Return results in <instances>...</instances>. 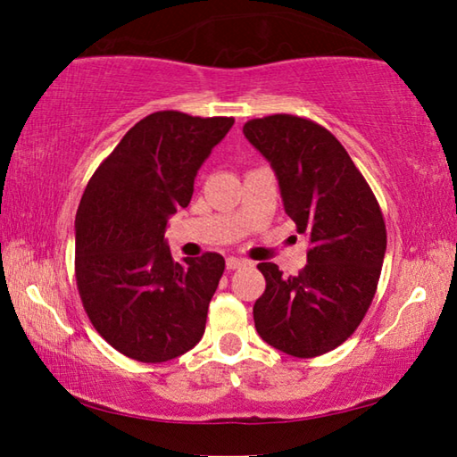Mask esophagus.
Instances as JSON below:
<instances>
[{
	"mask_svg": "<svg viewBox=\"0 0 457 457\" xmlns=\"http://www.w3.org/2000/svg\"><path fill=\"white\" fill-rule=\"evenodd\" d=\"M226 266L228 270H237L242 266H247V260H242V258H228L226 260Z\"/></svg>",
	"mask_w": 457,
	"mask_h": 457,
	"instance_id": "esophagus-1",
	"label": "esophagus"
}]
</instances>
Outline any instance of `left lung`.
Returning a JSON list of instances; mask_svg holds the SVG:
<instances>
[{
    "mask_svg": "<svg viewBox=\"0 0 457 457\" xmlns=\"http://www.w3.org/2000/svg\"><path fill=\"white\" fill-rule=\"evenodd\" d=\"M244 135L272 165L284 212L308 239V264L284 278L272 262L258 270L266 290L253 304L258 335L300 359L337 349L365 319L386 250L381 207L337 137L316 122L272 114Z\"/></svg>",
    "mask_w": 457,
    "mask_h": 457,
    "instance_id": "obj_1",
    "label": "left lung"
}]
</instances>
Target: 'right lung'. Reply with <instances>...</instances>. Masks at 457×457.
Here are the masks:
<instances>
[{
    "instance_id": "1",
    "label": "right lung",
    "mask_w": 457,
    "mask_h": 457,
    "mask_svg": "<svg viewBox=\"0 0 457 457\" xmlns=\"http://www.w3.org/2000/svg\"><path fill=\"white\" fill-rule=\"evenodd\" d=\"M234 119L153 112L100 163L76 212V284L92 327L129 359L165 362L195 346L226 268L220 253L175 262L167 220Z\"/></svg>"
}]
</instances>
